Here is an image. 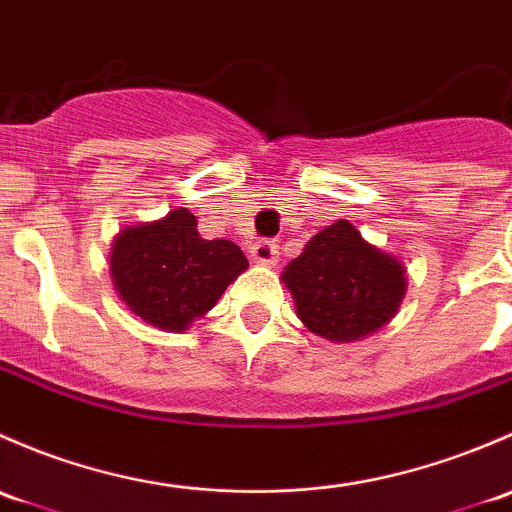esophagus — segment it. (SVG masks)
Returning a JSON list of instances; mask_svg holds the SVG:
<instances>
[{
    "label": "esophagus",
    "mask_w": 512,
    "mask_h": 512,
    "mask_svg": "<svg viewBox=\"0 0 512 512\" xmlns=\"http://www.w3.org/2000/svg\"><path fill=\"white\" fill-rule=\"evenodd\" d=\"M251 261H254L256 266H276V244H273V241H258V244L251 246Z\"/></svg>",
    "instance_id": "esophagus-1"
}]
</instances>
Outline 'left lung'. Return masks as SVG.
Masks as SVG:
<instances>
[{
    "label": "left lung",
    "mask_w": 512,
    "mask_h": 512,
    "mask_svg": "<svg viewBox=\"0 0 512 512\" xmlns=\"http://www.w3.org/2000/svg\"><path fill=\"white\" fill-rule=\"evenodd\" d=\"M295 315L308 333L355 342L397 315L407 293V268L377 249L347 219L325 226L281 273Z\"/></svg>",
    "instance_id": "1"
}]
</instances>
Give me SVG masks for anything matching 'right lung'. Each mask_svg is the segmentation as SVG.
Masks as SVG:
<instances>
[{
    "mask_svg": "<svg viewBox=\"0 0 512 512\" xmlns=\"http://www.w3.org/2000/svg\"><path fill=\"white\" fill-rule=\"evenodd\" d=\"M246 268L234 241L202 239L197 217L184 207L125 226L110 249L118 298L135 318L165 333H182L204 318Z\"/></svg>",
    "mask_w": 512,
    "mask_h": 512,
    "instance_id": "right-lung-1",
    "label": "right lung"
}]
</instances>
